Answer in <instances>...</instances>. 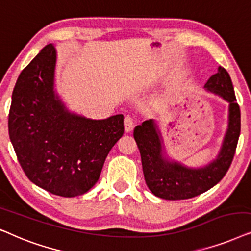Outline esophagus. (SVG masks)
Wrapping results in <instances>:
<instances>
[{"label": "esophagus", "instance_id": "1", "mask_svg": "<svg viewBox=\"0 0 251 251\" xmlns=\"http://www.w3.org/2000/svg\"><path fill=\"white\" fill-rule=\"evenodd\" d=\"M124 125H125V131L126 132H131L133 127H134V120H133L131 117H125L124 119Z\"/></svg>", "mask_w": 251, "mask_h": 251}]
</instances>
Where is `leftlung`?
<instances>
[{
	"label": "left lung",
	"instance_id": "1",
	"mask_svg": "<svg viewBox=\"0 0 251 251\" xmlns=\"http://www.w3.org/2000/svg\"><path fill=\"white\" fill-rule=\"evenodd\" d=\"M206 92L228 103L227 129L215 159L200 168H190L170 158L156 120L148 119L134 128V140L141 155L147 186L153 195L164 200H186L217 185L226 175L234 157L241 129V113L228 72L218 71L204 85Z\"/></svg>",
	"mask_w": 251,
	"mask_h": 251
}]
</instances>
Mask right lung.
Masks as SVG:
<instances>
[{
	"label": "right lung",
	"instance_id": "add662e5",
	"mask_svg": "<svg viewBox=\"0 0 251 251\" xmlns=\"http://www.w3.org/2000/svg\"><path fill=\"white\" fill-rule=\"evenodd\" d=\"M57 51L46 46L23 70L12 92L9 136L25 175L63 198L88 192L124 134V116L91 119L71 112L55 89Z\"/></svg>",
	"mask_w": 251,
	"mask_h": 251
}]
</instances>
